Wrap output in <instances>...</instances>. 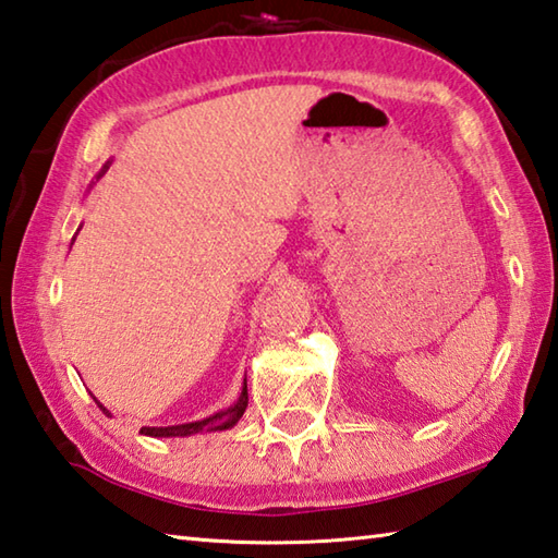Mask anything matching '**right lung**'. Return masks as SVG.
Wrapping results in <instances>:
<instances>
[{"label": "right lung", "mask_w": 558, "mask_h": 558, "mask_svg": "<svg viewBox=\"0 0 558 558\" xmlns=\"http://www.w3.org/2000/svg\"><path fill=\"white\" fill-rule=\"evenodd\" d=\"M109 165L111 162H107V165L101 167V172L97 174V180H99V177H104V172L109 170ZM72 240H75V238H72ZM97 405L104 410V415L111 417L109 410L104 408L99 401H97ZM245 408H247V381L243 384V391H240L238 401L230 405V408L218 410V413L208 415L204 420H194V423L167 425V427H141V435H145V437H189V435H196V433H218V429H230L233 425H238V420L243 417Z\"/></svg>", "instance_id": "right-lung-1"}]
</instances>
